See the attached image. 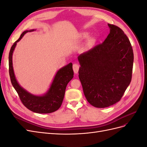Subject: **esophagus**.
Segmentation results:
<instances>
[{
	"mask_svg": "<svg viewBox=\"0 0 147 147\" xmlns=\"http://www.w3.org/2000/svg\"><path fill=\"white\" fill-rule=\"evenodd\" d=\"M80 68V65L77 64H74L73 65V70L75 74H77L78 72V70Z\"/></svg>",
	"mask_w": 147,
	"mask_h": 147,
	"instance_id": "1",
	"label": "esophagus"
}]
</instances>
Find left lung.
<instances>
[{"label": "left lung", "mask_w": 147, "mask_h": 147, "mask_svg": "<svg viewBox=\"0 0 147 147\" xmlns=\"http://www.w3.org/2000/svg\"><path fill=\"white\" fill-rule=\"evenodd\" d=\"M104 42L78 56V77L88 102L105 108L119 102L131 81L134 53L123 31L108 24Z\"/></svg>", "instance_id": "8db88e82"}]
</instances>
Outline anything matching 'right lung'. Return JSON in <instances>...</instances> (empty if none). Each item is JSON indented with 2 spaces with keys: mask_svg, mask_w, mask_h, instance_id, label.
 Listing matches in <instances>:
<instances>
[{
  "mask_svg": "<svg viewBox=\"0 0 147 147\" xmlns=\"http://www.w3.org/2000/svg\"><path fill=\"white\" fill-rule=\"evenodd\" d=\"M34 30L35 29L24 31L18 40L13 43L8 57L9 74L12 85L18 94L22 103L26 108L35 113H50L58 110L63 103L66 86L74 77L72 64L70 63L57 70L50 88L44 94L40 96L32 94L21 86L17 81L13 70V53L17 43L23 38L24 34Z\"/></svg>",
  "mask_w": 147,
  "mask_h": 147,
  "instance_id": "right-lung-1",
  "label": "right lung"
}]
</instances>
